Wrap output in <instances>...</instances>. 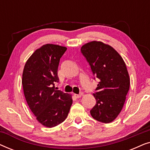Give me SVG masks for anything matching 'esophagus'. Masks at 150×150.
Returning a JSON list of instances; mask_svg holds the SVG:
<instances>
[{"label":"esophagus","instance_id":"esophagus-1","mask_svg":"<svg viewBox=\"0 0 150 150\" xmlns=\"http://www.w3.org/2000/svg\"><path fill=\"white\" fill-rule=\"evenodd\" d=\"M74 98H81V96H82V93H81V94H76V93H74Z\"/></svg>","mask_w":150,"mask_h":150}]
</instances>
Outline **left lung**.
<instances>
[{"label": "left lung", "instance_id": "obj_1", "mask_svg": "<svg viewBox=\"0 0 150 150\" xmlns=\"http://www.w3.org/2000/svg\"><path fill=\"white\" fill-rule=\"evenodd\" d=\"M81 52L99 83L93 96L96 104L90 110L93 118L110 123L120 113L130 89V77L124 61L109 45L93 41L81 47Z\"/></svg>", "mask_w": 150, "mask_h": 150}]
</instances>
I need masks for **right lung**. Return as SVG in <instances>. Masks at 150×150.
<instances>
[{"label":"right lung","instance_id":"add662e5","mask_svg":"<svg viewBox=\"0 0 150 150\" xmlns=\"http://www.w3.org/2000/svg\"><path fill=\"white\" fill-rule=\"evenodd\" d=\"M66 50L59 45H44L29 57L22 74L26 102L37 120L48 128L62 123L72 104L71 95L54 88L59 61Z\"/></svg>","mask_w":150,"mask_h":150}]
</instances>
